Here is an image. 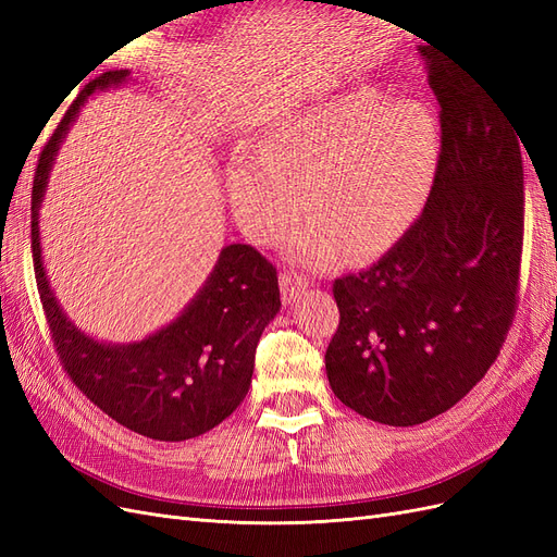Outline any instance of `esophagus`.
I'll list each match as a JSON object with an SVG mask.
<instances>
[{"instance_id": "1", "label": "esophagus", "mask_w": 557, "mask_h": 557, "mask_svg": "<svg viewBox=\"0 0 557 557\" xmlns=\"http://www.w3.org/2000/svg\"><path fill=\"white\" fill-rule=\"evenodd\" d=\"M305 290H307V278H301L299 274H293V272L281 274L283 305H295V301L305 295Z\"/></svg>"}]
</instances>
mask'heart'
<instances>
[{"label":"heart","instance_id":"1","mask_svg":"<svg viewBox=\"0 0 557 557\" xmlns=\"http://www.w3.org/2000/svg\"><path fill=\"white\" fill-rule=\"evenodd\" d=\"M440 164V125L420 99H391L356 86L281 123L260 150H234L227 197L237 223L272 242L305 193L309 213L288 237L293 256L325 264L344 244L376 256L399 242L423 211Z\"/></svg>","mask_w":557,"mask_h":557}]
</instances>
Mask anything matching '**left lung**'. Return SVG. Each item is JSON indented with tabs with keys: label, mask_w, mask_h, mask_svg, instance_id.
I'll return each instance as SVG.
<instances>
[{
	"label": "left lung",
	"mask_w": 557,
	"mask_h": 557,
	"mask_svg": "<svg viewBox=\"0 0 557 557\" xmlns=\"http://www.w3.org/2000/svg\"><path fill=\"white\" fill-rule=\"evenodd\" d=\"M420 55L442 107L428 205L376 264L334 281L342 320L325 352L332 393L393 428L448 411L495 362L516 311L525 207L507 111L460 66Z\"/></svg>",
	"instance_id": "8db88e82"
}]
</instances>
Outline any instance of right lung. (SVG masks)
I'll use <instances>...</instances> for the list:
<instances>
[{
    "mask_svg": "<svg viewBox=\"0 0 557 557\" xmlns=\"http://www.w3.org/2000/svg\"><path fill=\"white\" fill-rule=\"evenodd\" d=\"M127 81L129 70H115L86 83L41 150L32 190V258L58 356L83 395L148 440L185 442L221 425L248 395L258 342L281 309L278 276L256 248L230 244L183 311L139 342L95 339L66 315L50 288L41 248L50 170L88 99Z\"/></svg>",
    "mask_w": 557,
    "mask_h": 557,
    "instance_id": "obj_1",
    "label": "right lung"
}]
</instances>
